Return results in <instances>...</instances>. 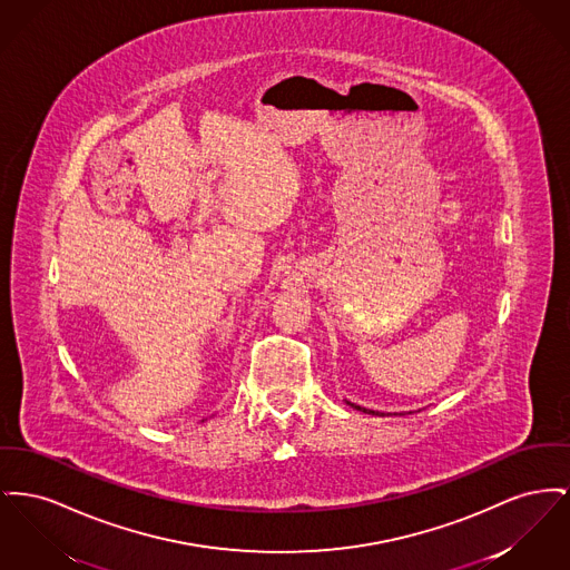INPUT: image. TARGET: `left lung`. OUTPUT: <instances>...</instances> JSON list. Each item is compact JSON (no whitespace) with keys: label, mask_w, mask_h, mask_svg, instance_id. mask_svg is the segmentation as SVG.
<instances>
[{"label":"left lung","mask_w":570,"mask_h":570,"mask_svg":"<svg viewBox=\"0 0 570 570\" xmlns=\"http://www.w3.org/2000/svg\"><path fill=\"white\" fill-rule=\"evenodd\" d=\"M351 404V402H348ZM351 406H355V409H360V411H364V413H370V415H383V413H379V411H372V409H364V406H357V404H351Z\"/></svg>","instance_id":"obj_1"}]
</instances>
